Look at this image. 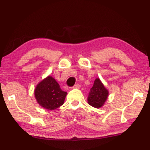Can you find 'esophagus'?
Segmentation results:
<instances>
[{
    "mask_svg": "<svg viewBox=\"0 0 150 150\" xmlns=\"http://www.w3.org/2000/svg\"><path fill=\"white\" fill-rule=\"evenodd\" d=\"M73 88H74V89H80V84H76V85L73 86Z\"/></svg>",
    "mask_w": 150,
    "mask_h": 150,
    "instance_id": "1",
    "label": "esophagus"
}]
</instances>
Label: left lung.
Wrapping results in <instances>:
<instances>
[{"instance_id":"left-lung-1","label":"left lung","mask_w":150,"mask_h":150,"mask_svg":"<svg viewBox=\"0 0 150 150\" xmlns=\"http://www.w3.org/2000/svg\"><path fill=\"white\" fill-rule=\"evenodd\" d=\"M108 97V90L104 87L100 79L96 78L87 97V102L94 108L102 107Z\"/></svg>"}]
</instances>
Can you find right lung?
Segmentation results:
<instances>
[{
    "label": "right lung",
    "instance_id": "obj_1",
    "mask_svg": "<svg viewBox=\"0 0 150 150\" xmlns=\"http://www.w3.org/2000/svg\"><path fill=\"white\" fill-rule=\"evenodd\" d=\"M67 92L61 89L59 84L49 75L37 84L34 97L37 103L47 110H55L64 103Z\"/></svg>",
    "mask_w": 150,
    "mask_h": 150
}]
</instances>
